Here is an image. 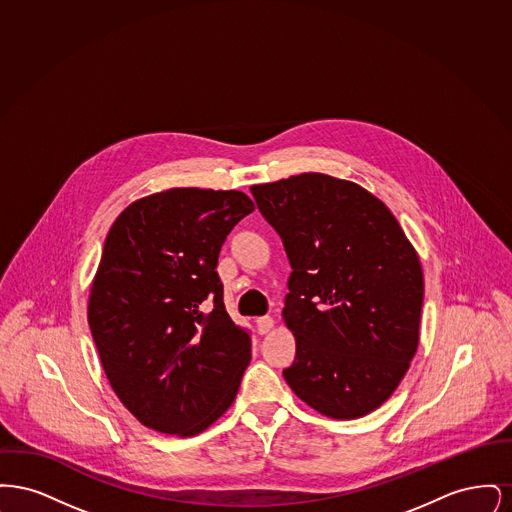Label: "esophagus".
I'll use <instances>...</instances> for the list:
<instances>
[{
	"label": "esophagus",
	"mask_w": 512,
	"mask_h": 512,
	"mask_svg": "<svg viewBox=\"0 0 512 512\" xmlns=\"http://www.w3.org/2000/svg\"><path fill=\"white\" fill-rule=\"evenodd\" d=\"M274 328V318L272 317H261L257 318V332L263 336V334H268L270 330Z\"/></svg>",
	"instance_id": "esophagus-1"
}]
</instances>
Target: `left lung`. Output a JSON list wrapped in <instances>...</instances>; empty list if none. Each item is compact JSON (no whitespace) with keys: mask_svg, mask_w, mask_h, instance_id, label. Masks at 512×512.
Masks as SVG:
<instances>
[{"mask_svg":"<svg viewBox=\"0 0 512 512\" xmlns=\"http://www.w3.org/2000/svg\"><path fill=\"white\" fill-rule=\"evenodd\" d=\"M251 194L292 267L288 386L328 418L376 411L418 349L424 274L414 245L388 205L351 180L303 172Z\"/></svg>","mask_w":512,"mask_h":512,"instance_id":"8db88e82","label":"left lung"}]
</instances>
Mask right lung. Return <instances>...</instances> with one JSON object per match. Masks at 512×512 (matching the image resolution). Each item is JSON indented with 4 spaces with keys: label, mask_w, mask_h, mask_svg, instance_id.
I'll return each instance as SVG.
<instances>
[{
    "label": "right lung",
    "mask_w": 512,
    "mask_h": 512,
    "mask_svg": "<svg viewBox=\"0 0 512 512\" xmlns=\"http://www.w3.org/2000/svg\"><path fill=\"white\" fill-rule=\"evenodd\" d=\"M253 209L238 190L171 188L132 201L105 238L88 324L111 388L155 432L197 436L240 390L251 340L215 268Z\"/></svg>",
    "instance_id": "right-lung-1"
}]
</instances>
